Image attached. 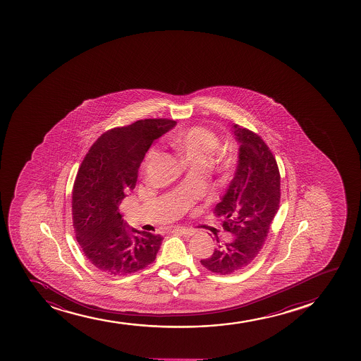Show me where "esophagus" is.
<instances>
[{"instance_id":"1","label":"esophagus","mask_w":361,"mask_h":361,"mask_svg":"<svg viewBox=\"0 0 361 361\" xmlns=\"http://www.w3.org/2000/svg\"><path fill=\"white\" fill-rule=\"evenodd\" d=\"M175 231H178V234H181V235L183 236H192L195 234V229H190V228L185 227L176 228Z\"/></svg>"}]
</instances>
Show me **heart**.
<instances>
[{"label":"heart","mask_w":361,"mask_h":361,"mask_svg":"<svg viewBox=\"0 0 361 361\" xmlns=\"http://www.w3.org/2000/svg\"><path fill=\"white\" fill-rule=\"evenodd\" d=\"M169 144L185 162L193 168L202 169L219 149V140L215 133L207 128L190 127L186 130H176L171 134ZM154 156L156 149H150L146 154L145 163L150 162ZM235 164V154L231 150L222 151L215 159L217 169L226 176L234 171Z\"/></svg>","instance_id":"1"}]
</instances>
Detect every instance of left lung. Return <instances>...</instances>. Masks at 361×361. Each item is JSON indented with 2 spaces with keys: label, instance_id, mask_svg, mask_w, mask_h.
<instances>
[{
  "label": "left lung",
  "instance_id": "left-lung-1",
  "mask_svg": "<svg viewBox=\"0 0 361 361\" xmlns=\"http://www.w3.org/2000/svg\"><path fill=\"white\" fill-rule=\"evenodd\" d=\"M239 144L235 174L214 214L223 219L224 231L234 236L221 243L211 257L200 260L216 274L228 275L253 262L267 240L281 198V178L276 159L259 135L239 126L231 127Z\"/></svg>",
  "mask_w": 361,
  "mask_h": 361
}]
</instances>
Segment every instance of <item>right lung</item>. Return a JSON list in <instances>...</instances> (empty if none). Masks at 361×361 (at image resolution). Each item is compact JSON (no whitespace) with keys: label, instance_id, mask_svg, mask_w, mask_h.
<instances>
[{"label":"right lung","instance_id":"add662e5","mask_svg":"<svg viewBox=\"0 0 361 361\" xmlns=\"http://www.w3.org/2000/svg\"><path fill=\"white\" fill-rule=\"evenodd\" d=\"M175 125L146 118L113 128L102 134L81 163L72 200L75 238L90 263L104 274L130 275L156 259L162 236L130 228L118 207L134 190L152 142Z\"/></svg>","mask_w":361,"mask_h":361}]
</instances>
